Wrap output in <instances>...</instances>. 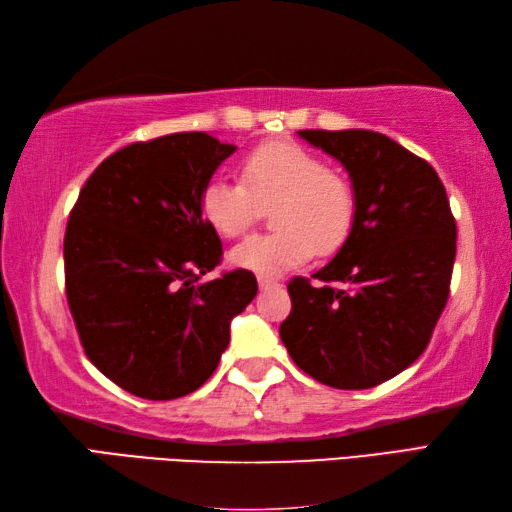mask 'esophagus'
I'll use <instances>...</instances> for the list:
<instances>
[{"label":"esophagus","mask_w":512,"mask_h":512,"mask_svg":"<svg viewBox=\"0 0 512 512\" xmlns=\"http://www.w3.org/2000/svg\"><path fill=\"white\" fill-rule=\"evenodd\" d=\"M257 281H259V288H262V290H273V288H279V286H281L277 279L266 277V275H259Z\"/></svg>","instance_id":"34e87169"}]
</instances>
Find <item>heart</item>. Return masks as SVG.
Listing matches in <instances>:
<instances>
[{
    "mask_svg": "<svg viewBox=\"0 0 512 512\" xmlns=\"http://www.w3.org/2000/svg\"><path fill=\"white\" fill-rule=\"evenodd\" d=\"M270 204L275 228L237 244L231 264L259 275H281L319 253L339 250L356 222V191L310 149L286 140L255 147L242 160V180L213 176L200 193V211L224 237L253 226L259 204Z\"/></svg>",
    "mask_w": 512,
    "mask_h": 512,
    "instance_id": "1",
    "label": "heart"
}]
</instances>
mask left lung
Listing matches in <instances>:
<instances>
[{
	"label": "left lung",
	"instance_id": "1",
	"mask_svg": "<svg viewBox=\"0 0 512 512\" xmlns=\"http://www.w3.org/2000/svg\"><path fill=\"white\" fill-rule=\"evenodd\" d=\"M299 136L350 171L356 222L314 282L290 279L279 336L319 383L376 387L429 345L449 301L458 226L436 169L396 140L367 129Z\"/></svg>",
	"mask_w": 512,
	"mask_h": 512
}]
</instances>
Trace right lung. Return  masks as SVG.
I'll return each instance as SVG.
<instances>
[{
  "instance_id": "add662e5",
  "label": "right lung",
  "mask_w": 512,
  "mask_h": 512,
  "mask_svg": "<svg viewBox=\"0 0 512 512\" xmlns=\"http://www.w3.org/2000/svg\"><path fill=\"white\" fill-rule=\"evenodd\" d=\"M233 151L204 132L140 140L105 158L72 206L65 297L85 356L129 394L173 400L202 387L257 295L244 268L200 281L222 262L200 193Z\"/></svg>"
}]
</instances>
